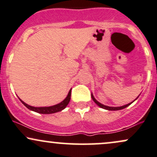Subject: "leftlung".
<instances>
[{"label": "left lung", "mask_w": 157, "mask_h": 157, "mask_svg": "<svg viewBox=\"0 0 157 157\" xmlns=\"http://www.w3.org/2000/svg\"><path fill=\"white\" fill-rule=\"evenodd\" d=\"M139 96H140V95H139ZM139 96H138L137 97H136V99H135V100H134V101L131 102H130V103L127 104V105H122V106H120V107H110V106L105 105H103V104H102V103H100V102H99L97 101V100H96V99L94 98V97L93 94H91V98H92V100H94V102L95 103H96L97 105L100 106V108H102V109H105V110H109V111H117V110H121V109H125L126 107H128V105H130L132 103V102H134L135 101V100H136V99L138 98Z\"/></svg>", "instance_id": "8db88e82"}]
</instances>
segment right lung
I'll return each instance as SVG.
<instances>
[{
	"instance_id": "right-lung-1",
	"label": "right lung",
	"mask_w": 157,
	"mask_h": 157,
	"mask_svg": "<svg viewBox=\"0 0 157 157\" xmlns=\"http://www.w3.org/2000/svg\"><path fill=\"white\" fill-rule=\"evenodd\" d=\"M71 89H70V91H68V94L67 97L63 100L62 102L60 103L57 104V105L48 106V107H34V106H31L28 104H26V102H24L23 100H21L19 98V100H21V102L24 105L27 109H29L31 111H35V112L39 113H44V114H49V113H54L56 112H59V111H62L64 109H66V106L68 105V104L69 103L70 99H71Z\"/></svg>"
}]
</instances>
